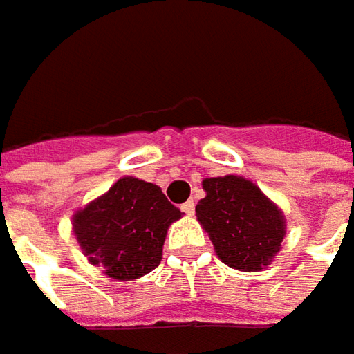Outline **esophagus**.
Here are the masks:
<instances>
[{
    "label": "esophagus",
    "instance_id": "esophagus-1",
    "mask_svg": "<svg viewBox=\"0 0 354 354\" xmlns=\"http://www.w3.org/2000/svg\"><path fill=\"white\" fill-rule=\"evenodd\" d=\"M180 209H182L186 216H194V212H196V204H194V200H188L186 204H182V206H180Z\"/></svg>",
    "mask_w": 354,
    "mask_h": 354
}]
</instances>
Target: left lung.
<instances>
[{
    "instance_id": "left-lung-1",
    "label": "left lung",
    "mask_w": 354,
    "mask_h": 354,
    "mask_svg": "<svg viewBox=\"0 0 354 354\" xmlns=\"http://www.w3.org/2000/svg\"><path fill=\"white\" fill-rule=\"evenodd\" d=\"M206 198L196 206L214 250L225 266L261 271L279 254L285 216L252 180L241 176L206 178Z\"/></svg>"
}]
</instances>
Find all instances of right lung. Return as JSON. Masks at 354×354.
I'll return each instance as SVG.
<instances>
[{
	"instance_id": "add662e5",
	"label": "right lung",
	"mask_w": 354,
	"mask_h": 354,
	"mask_svg": "<svg viewBox=\"0 0 354 354\" xmlns=\"http://www.w3.org/2000/svg\"><path fill=\"white\" fill-rule=\"evenodd\" d=\"M182 218L156 184L124 176L73 216V232L88 261L118 281L158 268L166 232Z\"/></svg>"
}]
</instances>
